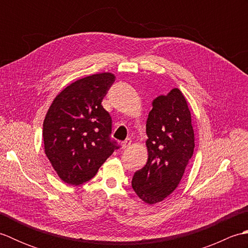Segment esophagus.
<instances>
[{"instance_id": "obj_1", "label": "esophagus", "mask_w": 248, "mask_h": 248, "mask_svg": "<svg viewBox=\"0 0 248 248\" xmlns=\"http://www.w3.org/2000/svg\"><path fill=\"white\" fill-rule=\"evenodd\" d=\"M131 145V140L130 139H127L125 140H124L123 143H121V148L123 149H125L128 148V147Z\"/></svg>"}]
</instances>
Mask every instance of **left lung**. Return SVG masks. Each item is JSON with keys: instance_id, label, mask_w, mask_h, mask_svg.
<instances>
[{"instance_id": "left-lung-1", "label": "left lung", "mask_w": 248, "mask_h": 248, "mask_svg": "<svg viewBox=\"0 0 248 248\" xmlns=\"http://www.w3.org/2000/svg\"><path fill=\"white\" fill-rule=\"evenodd\" d=\"M146 133L148 160L134 173L132 187L144 202L155 204L177 188L194 152L192 115L180 89L154 100Z\"/></svg>"}]
</instances>
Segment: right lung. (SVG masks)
Here are the masks:
<instances>
[{"instance_id": "1", "label": "right lung", "mask_w": 248, "mask_h": 248, "mask_svg": "<svg viewBox=\"0 0 248 248\" xmlns=\"http://www.w3.org/2000/svg\"><path fill=\"white\" fill-rule=\"evenodd\" d=\"M115 82L110 72L78 78L57 94L44 120L45 154L71 186L91 180L119 147L109 139L112 118L102 100Z\"/></svg>"}]
</instances>
